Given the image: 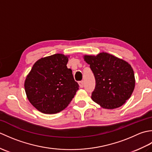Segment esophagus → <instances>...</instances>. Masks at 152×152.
<instances>
[{
    "instance_id": "34e87169",
    "label": "esophagus",
    "mask_w": 152,
    "mask_h": 152,
    "mask_svg": "<svg viewBox=\"0 0 152 152\" xmlns=\"http://www.w3.org/2000/svg\"><path fill=\"white\" fill-rule=\"evenodd\" d=\"M79 86L81 88H83V86H84V83H83V81H80L79 82Z\"/></svg>"
}]
</instances>
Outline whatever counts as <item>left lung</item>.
<instances>
[{"instance_id":"1","label":"left lung","mask_w":152,"mask_h":152,"mask_svg":"<svg viewBox=\"0 0 152 152\" xmlns=\"http://www.w3.org/2000/svg\"><path fill=\"white\" fill-rule=\"evenodd\" d=\"M95 79L91 93L93 101L106 109L122 106L130 98L134 84V74L126 61L107 53L96 56H85Z\"/></svg>"}]
</instances>
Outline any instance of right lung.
<instances>
[{"label":"right lung","mask_w":152,"mask_h":152,"mask_svg":"<svg viewBox=\"0 0 152 152\" xmlns=\"http://www.w3.org/2000/svg\"><path fill=\"white\" fill-rule=\"evenodd\" d=\"M69 59L63 54H54L37 61L25 82L28 101L44 114L62 111L79 89L72 70L68 69Z\"/></svg>","instance_id":"obj_1"}]
</instances>
